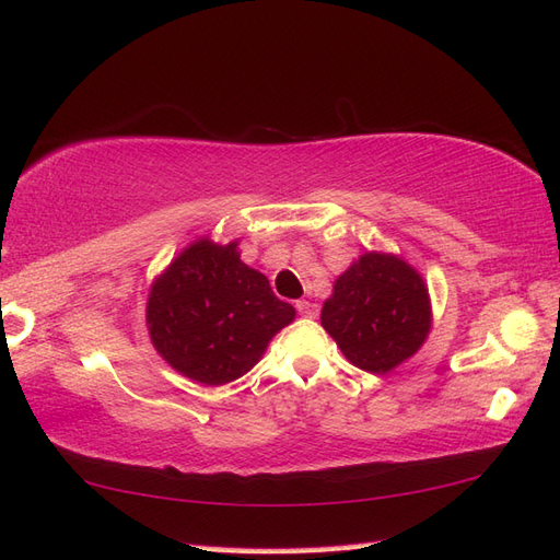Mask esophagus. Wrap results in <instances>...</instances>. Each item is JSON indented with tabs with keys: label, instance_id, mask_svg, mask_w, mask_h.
<instances>
[{
	"label": "esophagus",
	"instance_id": "obj_1",
	"mask_svg": "<svg viewBox=\"0 0 560 560\" xmlns=\"http://www.w3.org/2000/svg\"><path fill=\"white\" fill-rule=\"evenodd\" d=\"M295 310L301 312L303 317H317V312H319L317 303H312V301H298V303H295Z\"/></svg>",
	"mask_w": 560,
	"mask_h": 560
}]
</instances>
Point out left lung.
I'll return each mask as SVG.
<instances>
[{"instance_id": "8db88e82", "label": "left lung", "mask_w": 560, "mask_h": 560, "mask_svg": "<svg viewBox=\"0 0 560 560\" xmlns=\"http://www.w3.org/2000/svg\"><path fill=\"white\" fill-rule=\"evenodd\" d=\"M322 327L355 368L392 372L418 353L432 329L424 279L398 255H360L334 281Z\"/></svg>"}]
</instances>
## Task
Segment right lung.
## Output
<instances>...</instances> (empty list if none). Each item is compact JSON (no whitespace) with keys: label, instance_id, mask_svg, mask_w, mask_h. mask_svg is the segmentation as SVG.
Listing matches in <instances>:
<instances>
[{"label":"right lung","instance_id":"add662e5","mask_svg":"<svg viewBox=\"0 0 560 560\" xmlns=\"http://www.w3.org/2000/svg\"><path fill=\"white\" fill-rule=\"evenodd\" d=\"M295 317L265 275L229 245L190 243L148 298V331L154 350L176 372L205 386L238 380L255 368L275 334Z\"/></svg>","mask_w":560,"mask_h":560}]
</instances>
